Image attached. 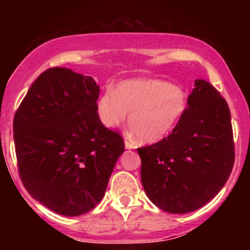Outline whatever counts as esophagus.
I'll list each match as a JSON object with an SVG mask.
<instances>
[{
  "instance_id": "34e87169",
  "label": "esophagus",
  "mask_w": 250,
  "mask_h": 250,
  "mask_svg": "<svg viewBox=\"0 0 250 250\" xmlns=\"http://www.w3.org/2000/svg\"><path fill=\"white\" fill-rule=\"evenodd\" d=\"M125 148H127V149H134L135 148L134 142H131V141H125Z\"/></svg>"
}]
</instances>
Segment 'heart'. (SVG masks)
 <instances>
[{
    "label": "heart",
    "instance_id": "obj_1",
    "mask_svg": "<svg viewBox=\"0 0 250 250\" xmlns=\"http://www.w3.org/2000/svg\"><path fill=\"white\" fill-rule=\"evenodd\" d=\"M188 97L182 88L150 79L125 80L115 91L105 90L96 104L100 122L108 129L120 127L127 119L143 143L162 140L185 115Z\"/></svg>",
    "mask_w": 250,
    "mask_h": 250
}]
</instances>
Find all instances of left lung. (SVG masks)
<instances>
[{
  "mask_svg": "<svg viewBox=\"0 0 250 250\" xmlns=\"http://www.w3.org/2000/svg\"><path fill=\"white\" fill-rule=\"evenodd\" d=\"M137 151L142 186L156 207L171 214L197 210L219 194L234 166L227 101L210 83L196 80L174 130Z\"/></svg>",
  "mask_w": 250,
  "mask_h": 250,
  "instance_id": "obj_1",
  "label": "left lung"
}]
</instances>
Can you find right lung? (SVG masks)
<instances>
[{
  "instance_id": "add662e5",
  "label": "right lung",
  "mask_w": 250,
  "mask_h": 250,
  "mask_svg": "<svg viewBox=\"0 0 250 250\" xmlns=\"http://www.w3.org/2000/svg\"><path fill=\"white\" fill-rule=\"evenodd\" d=\"M93 77L50 68L36 79L14 116L17 167L27 191L64 216L96 207L125 142L96 113Z\"/></svg>"
}]
</instances>
